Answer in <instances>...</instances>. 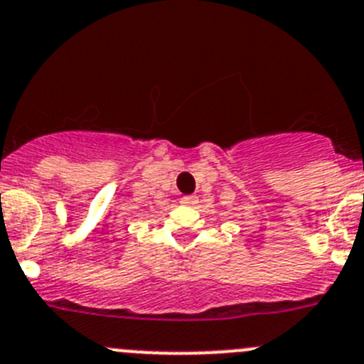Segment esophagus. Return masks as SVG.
<instances>
[{
  "instance_id": "obj_1",
  "label": "esophagus",
  "mask_w": 364,
  "mask_h": 364,
  "mask_svg": "<svg viewBox=\"0 0 364 364\" xmlns=\"http://www.w3.org/2000/svg\"><path fill=\"white\" fill-rule=\"evenodd\" d=\"M181 203L185 204V206H196V204L199 203V199H197V196H185L181 197Z\"/></svg>"
}]
</instances>
